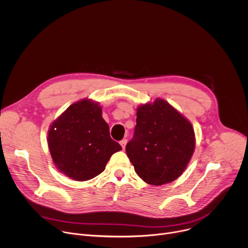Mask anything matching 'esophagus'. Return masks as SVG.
Here are the masks:
<instances>
[{
  "label": "esophagus",
  "mask_w": 248,
  "mask_h": 248,
  "mask_svg": "<svg viewBox=\"0 0 248 248\" xmlns=\"http://www.w3.org/2000/svg\"><path fill=\"white\" fill-rule=\"evenodd\" d=\"M121 145H122L123 149L124 150V148H125V145H126V139H123V140L121 141Z\"/></svg>",
  "instance_id": "1"
}]
</instances>
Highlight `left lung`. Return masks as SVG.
<instances>
[{"label":"left lung","mask_w":248,"mask_h":248,"mask_svg":"<svg viewBox=\"0 0 248 248\" xmlns=\"http://www.w3.org/2000/svg\"><path fill=\"white\" fill-rule=\"evenodd\" d=\"M126 154L139 178L162 186L183 174L195 149L191 123L161 98L139 105Z\"/></svg>","instance_id":"8db88e82"}]
</instances>
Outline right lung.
I'll return each instance as SVG.
<instances>
[{
    "label": "right lung",
    "mask_w": 248,
    "mask_h": 248,
    "mask_svg": "<svg viewBox=\"0 0 248 248\" xmlns=\"http://www.w3.org/2000/svg\"><path fill=\"white\" fill-rule=\"evenodd\" d=\"M47 141L56 168L78 182L100 174L111 156L122 150L110 136L102 107L88 98L70 105L51 124Z\"/></svg>",
    "instance_id": "add662e5"
}]
</instances>
